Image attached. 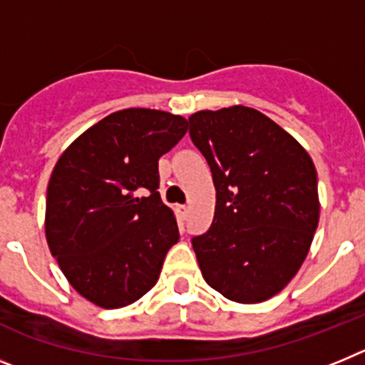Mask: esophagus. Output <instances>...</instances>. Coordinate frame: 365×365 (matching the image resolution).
<instances>
[{
  "mask_svg": "<svg viewBox=\"0 0 365 365\" xmlns=\"http://www.w3.org/2000/svg\"><path fill=\"white\" fill-rule=\"evenodd\" d=\"M177 212H179L180 217L186 219V217H188V214H190V208L186 205H179V206H177Z\"/></svg>",
  "mask_w": 365,
  "mask_h": 365,
  "instance_id": "esophagus-1",
  "label": "esophagus"
}]
</instances>
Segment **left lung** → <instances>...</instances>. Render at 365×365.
<instances>
[{
    "mask_svg": "<svg viewBox=\"0 0 365 365\" xmlns=\"http://www.w3.org/2000/svg\"><path fill=\"white\" fill-rule=\"evenodd\" d=\"M188 122L215 186L212 227L192 240L202 278L232 302H265L294 278L312 243L320 219L314 163L252 108L199 111Z\"/></svg>",
    "mask_w": 365,
    "mask_h": 365,
    "instance_id": "obj_1",
    "label": "left lung"
}]
</instances>
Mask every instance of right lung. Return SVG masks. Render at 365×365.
Segmentation results:
<instances>
[{
  "label": "right lung",
  "instance_id": "obj_1",
  "mask_svg": "<svg viewBox=\"0 0 365 365\" xmlns=\"http://www.w3.org/2000/svg\"><path fill=\"white\" fill-rule=\"evenodd\" d=\"M186 130L179 115L122 109L83 131L54 166L47 243L71 285L98 307H125L146 294L179 241L157 188L159 159Z\"/></svg>",
  "mask_w": 365,
  "mask_h": 365
}]
</instances>
